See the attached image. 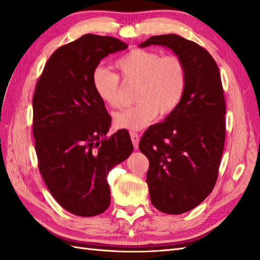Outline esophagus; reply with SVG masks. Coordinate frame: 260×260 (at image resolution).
<instances>
[{
	"instance_id": "1",
	"label": "esophagus",
	"mask_w": 260,
	"mask_h": 260,
	"mask_svg": "<svg viewBox=\"0 0 260 260\" xmlns=\"http://www.w3.org/2000/svg\"><path fill=\"white\" fill-rule=\"evenodd\" d=\"M131 139L132 142H133V145L135 150H137V147H139V142H140V135L136 133V132H131Z\"/></svg>"
}]
</instances>
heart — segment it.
<instances>
[{"label": "heart", "mask_w": 260, "mask_h": 260, "mask_svg": "<svg viewBox=\"0 0 260 260\" xmlns=\"http://www.w3.org/2000/svg\"><path fill=\"white\" fill-rule=\"evenodd\" d=\"M115 67L124 82H137L134 106L114 115L118 128L142 129L157 117L172 114L184 97L187 73L183 60L176 54L136 48L116 60ZM91 84L96 95L109 107L120 106L119 77L98 66L92 71Z\"/></svg>", "instance_id": "obj_1"}]
</instances>
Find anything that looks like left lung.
<instances>
[{
  "label": "left lung",
  "mask_w": 260,
  "mask_h": 260,
  "mask_svg": "<svg viewBox=\"0 0 260 260\" xmlns=\"http://www.w3.org/2000/svg\"><path fill=\"white\" fill-rule=\"evenodd\" d=\"M164 46L183 60L184 97L163 123L148 127L140 150L150 162L146 182L159 211L181 214L206 199L217 182L225 141V101L214 59L198 43L176 35L154 36L141 43Z\"/></svg>",
  "instance_id": "obj_1"
}]
</instances>
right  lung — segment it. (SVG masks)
Wrapping results in <instances>:
<instances>
[{"label": "right lung", "mask_w": 260, "mask_h": 260, "mask_svg": "<svg viewBox=\"0 0 260 260\" xmlns=\"http://www.w3.org/2000/svg\"><path fill=\"white\" fill-rule=\"evenodd\" d=\"M126 48L116 38L82 36L51 54L33 93L39 170L54 200L80 217L109 207L108 172L133 152L126 129L106 136L112 117L91 84L101 60Z\"/></svg>", "instance_id": "add662e5"}]
</instances>
